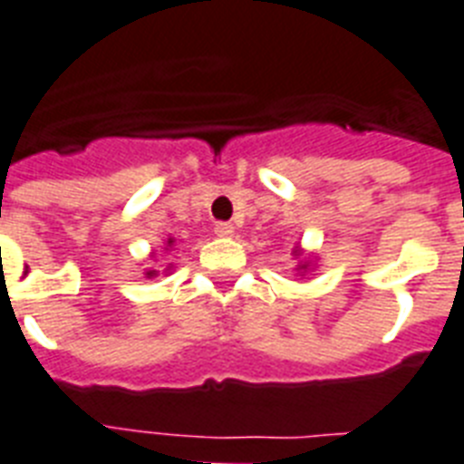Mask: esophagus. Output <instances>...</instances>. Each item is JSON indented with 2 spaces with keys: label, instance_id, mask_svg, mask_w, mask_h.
I'll list each match as a JSON object with an SVG mask.
<instances>
[{
  "label": "esophagus",
  "instance_id": "obj_1",
  "mask_svg": "<svg viewBox=\"0 0 464 464\" xmlns=\"http://www.w3.org/2000/svg\"><path fill=\"white\" fill-rule=\"evenodd\" d=\"M213 232H216L218 237H232L235 235V227H232V223H216Z\"/></svg>",
  "mask_w": 464,
  "mask_h": 464
}]
</instances>
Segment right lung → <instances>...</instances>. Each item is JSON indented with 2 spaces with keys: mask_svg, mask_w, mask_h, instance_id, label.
Returning <instances> with one entry per match:
<instances>
[{
  "mask_svg": "<svg viewBox=\"0 0 464 464\" xmlns=\"http://www.w3.org/2000/svg\"><path fill=\"white\" fill-rule=\"evenodd\" d=\"M168 244H172V239H170V241H168ZM147 275H149V277H151V275H156V273H154V270H149V273H147Z\"/></svg>",
  "mask_w": 464,
  "mask_h": 464,
  "instance_id": "right-lung-1",
  "label": "right lung"
}]
</instances>
